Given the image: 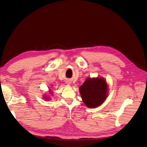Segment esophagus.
I'll return each instance as SVG.
<instances>
[{
  "mask_svg": "<svg viewBox=\"0 0 147 147\" xmlns=\"http://www.w3.org/2000/svg\"><path fill=\"white\" fill-rule=\"evenodd\" d=\"M66 83H67V84H70L71 83V82H69V80H67V82H66Z\"/></svg>",
  "mask_w": 147,
  "mask_h": 147,
  "instance_id": "esophagus-1",
  "label": "esophagus"
}]
</instances>
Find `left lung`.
Returning a JSON list of instances; mask_svg holds the SVG:
<instances>
[{
  "label": "left lung",
  "mask_w": 147,
  "mask_h": 147,
  "mask_svg": "<svg viewBox=\"0 0 147 147\" xmlns=\"http://www.w3.org/2000/svg\"><path fill=\"white\" fill-rule=\"evenodd\" d=\"M108 85L103 78H88L80 87L83 102L89 108L100 106L107 97Z\"/></svg>",
  "instance_id": "left-lung-1"
}]
</instances>
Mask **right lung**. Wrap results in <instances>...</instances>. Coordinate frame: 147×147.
<instances>
[{"instance_id":"add662e5","label":"right lung","mask_w":147,"mask_h":147,"mask_svg":"<svg viewBox=\"0 0 147 147\" xmlns=\"http://www.w3.org/2000/svg\"><path fill=\"white\" fill-rule=\"evenodd\" d=\"M50 94H51V93H52V92H51V91H50ZM48 98H47V97H45V99H47V100H48Z\"/></svg>"}]
</instances>
